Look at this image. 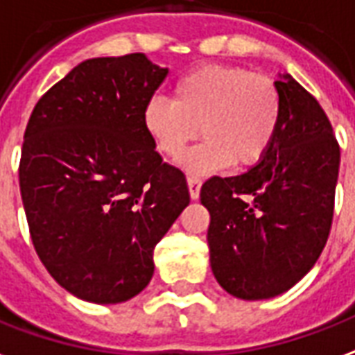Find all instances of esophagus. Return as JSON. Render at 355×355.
<instances>
[{
    "mask_svg": "<svg viewBox=\"0 0 355 355\" xmlns=\"http://www.w3.org/2000/svg\"><path fill=\"white\" fill-rule=\"evenodd\" d=\"M187 185L189 193H191V198L196 200V198L200 196V185H202V181H200V178H196V175H189Z\"/></svg>",
    "mask_w": 355,
    "mask_h": 355,
    "instance_id": "1",
    "label": "esophagus"
}]
</instances>
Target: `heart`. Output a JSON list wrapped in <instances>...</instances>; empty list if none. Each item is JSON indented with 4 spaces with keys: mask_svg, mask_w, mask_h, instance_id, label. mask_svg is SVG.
I'll list each match as a JSON object with an SVG mask.
<instances>
[{
    "mask_svg": "<svg viewBox=\"0 0 355 355\" xmlns=\"http://www.w3.org/2000/svg\"><path fill=\"white\" fill-rule=\"evenodd\" d=\"M282 121V94L268 75L242 66L209 64L178 79L174 100L155 96L144 123L155 146L170 159L198 138L204 141L183 157L195 174L217 168H253L270 151Z\"/></svg>",
    "mask_w": 355,
    "mask_h": 355,
    "instance_id": "obj_1",
    "label": "heart"
}]
</instances>
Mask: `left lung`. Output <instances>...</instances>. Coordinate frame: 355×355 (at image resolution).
<instances>
[{
	"instance_id": "left-lung-1",
	"label": "left lung",
	"mask_w": 355,
	"mask_h": 355,
	"mask_svg": "<svg viewBox=\"0 0 355 355\" xmlns=\"http://www.w3.org/2000/svg\"><path fill=\"white\" fill-rule=\"evenodd\" d=\"M276 85L282 121L270 151L245 174L211 175L200 189L214 276L245 301L301 280L325 248L335 211L340 147L331 121L291 75Z\"/></svg>"
}]
</instances>
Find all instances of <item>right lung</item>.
Masks as SVG:
<instances>
[{
    "label": "right lung",
    "instance_id": "right-lung-1",
    "mask_svg": "<svg viewBox=\"0 0 355 355\" xmlns=\"http://www.w3.org/2000/svg\"><path fill=\"white\" fill-rule=\"evenodd\" d=\"M168 69L132 53L81 62L35 103L18 166L33 248L83 301H128L151 282L153 252L191 202L144 111Z\"/></svg>",
    "mask_w": 355,
    "mask_h": 355
}]
</instances>
